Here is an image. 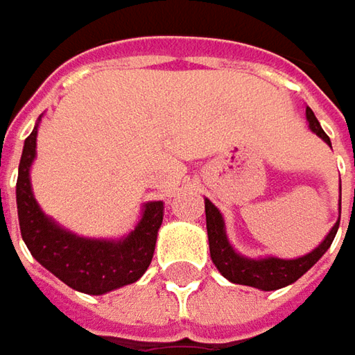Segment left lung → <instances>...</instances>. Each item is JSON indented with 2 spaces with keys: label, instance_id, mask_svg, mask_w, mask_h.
Masks as SVG:
<instances>
[{
  "label": "left lung",
  "instance_id": "8db88e82",
  "mask_svg": "<svg viewBox=\"0 0 355 355\" xmlns=\"http://www.w3.org/2000/svg\"><path fill=\"white\" fill-rule=\"evenodd\" d=\"M306 118L310 130L320 136L326 144H330L328 134L322 130L320 122L316 120L314 112L306 108ZM205 219H207V237H209V251H211V261L219 268V272L235 284H245V286H254L261 291H277L286 284H293L294 280H298L310 266L314 265L320 259L324 252L328 251V247L332 245L340 221L332 227V231L328 233V237L322 241L318 249L308 252L300 259L293 261H284V259H247L241 257L233 251V247L229 245L225 235V223L219 209L213 205L209 199H205Z\"/></svg>",
  "mask_w": 355,
  "mask_h": 355
}]
</instances>
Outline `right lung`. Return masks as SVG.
Masks as SVG:
<instances>
[{"instance_id": "obj_1", "label": "right lung", "mask_w": 355, "mask_h": 355, "mask_svg": "<svg viewBox=\"0 0 355 355\" xmlns=\"http://www.w3.org/2000/svg\"><path fill=\"white\" fill-rule=\"evenodd\" d=\"M35 146L37 126L25 138L15 191L21 237L27 249L57 279L80 293L104 294L136 282L152 263L164 203H146L142 221L122 241L76 237L45 217L35 201L29 182Z\"/></svg>"}]
</instances>
